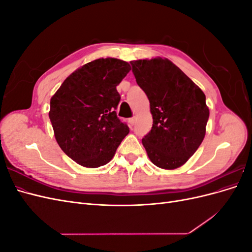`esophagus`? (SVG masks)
<instances>
[{
  "instance_id": "obj_1",
  "label": "esophagus",
  "mask_w": 252,
  "mask_h": 252,
  "mask_svg": "<svg viewBox=\"0 0 252 252\" xmlns=\"http://www.w3.org/2000/svg\"><path fill=\"white\" fill-rule=\"evenodd\" d=\"M128 122H129V124H130L131 126H133L134 124H135V118L133 117V118H130L128 120Z\"/></svg>"
}]
</instances>
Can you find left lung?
<instances>
[{
    "label": "left lung",
    "mask_w": 252,
    "mask_h": 252,
    "mask_svg": "<svg viewBox=\"0 0 252 252\" xmlns=\"http://www.w3.org/2000/svg\"><path fill=\"white\" fill-rule=\"evenodd\" d=\"M130 64L154 119L151 130L142 139L144 147L159 168H178L204 140L209 118L206 96L169 60H138Z\"/></svg>",
    "instance_id": "left-lung-1"
}]
</instances>
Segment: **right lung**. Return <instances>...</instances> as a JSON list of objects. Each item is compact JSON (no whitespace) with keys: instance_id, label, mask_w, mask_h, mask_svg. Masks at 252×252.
<instances>
[{"instance_id":"1","label":"right lung","mask_w":252,"mask_h":252,"mask_svg":"<svg viewBox=\"0 0 252 252\" xmlns=\"http://www.w3.org/2000/svg\"><path fill=\"white\" fill-rule=\"evenodd\" d=\"M130 71L125 61L97 59L68 77L50 100L56 140L74 162L89 168L107 164L129 133L116 109L117 86Z\"/></svg>"}]
</instances>
